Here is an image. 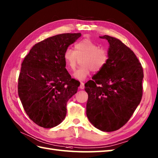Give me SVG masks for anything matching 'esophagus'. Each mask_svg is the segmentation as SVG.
Listing matches in <instances>:
<instances>
[{
  "mask_svg": "<svg viewBox=\"0 0 158 158\" xmlns=\"http://www.w3.org/2000/svg\"><path fill=\"white\" fill-rule=\"evenodd\" d=\"M80 89H84V88H85V85H84V83L83 82H81V83H80Z\"/></svg>",
  "mask_w": 158,
  "mask_h": 158,
  "instance_id": "obj_1",
  "label": "esophagus"
}]
</instances>
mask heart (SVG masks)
<instances>
[{
    "instance_id": "obj_1",
    "label": "heart",
    "mask_w": 158,
    "mask_h": 158,
    "mask_svg": "<svg viewBox=\"0 0 158 158\" xmlns=\"http://www.w3.org/2000/svg\"><path fill=\"white\" fill-rule=\"evenodd\" d=\"M64 59L66 68L70 71H74L79 60H82L81 66L73 74L75 79L83 81L88 77L91 70L99 72L108 62L109 53L104 48L85 39L76 43L75 51L68 48L64 53Z\"/></svg>"
}]
</instances>
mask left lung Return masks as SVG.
<instances>
[{
	"instance_id": "left-lung-1",
	"label": "left lung",
	"mask_w": 158,
	"mask_h": 158,
	"mask_svg": "<svg viewBox=\"0 0 158 158\" xmlns=\"http://www.w3.org/2000/svg\"><path fill=\"white\" fill-rule=\"evenodd\" d=\"M100 38L109 43V60L85 84L86 115L96 128L113 132L128 122L141 101L143 70L135 53L120 40L108 35Z\"/></svg>"
}]
</instances>
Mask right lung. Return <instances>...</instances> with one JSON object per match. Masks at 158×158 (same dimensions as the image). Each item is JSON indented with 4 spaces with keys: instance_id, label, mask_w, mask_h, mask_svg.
Listing matches in <instances>:
<instances>
[{
    "instance_id": "right-lung-1",
    "label": "right lung",
    "mask_w": 158,
    "mask_h": 158,
    "mask_svg": "<svg viewBox=\"0 0 158 158\" xmlns=\"http://www.w3.org/2000/svg\"><path fill=\"white\" fill-rule=\"evenodd\" d=\"M81 33L55 35L36 43L22 64L18 95L26 114L38 126L51 128L66 115V103L79 82L66 69L64 53Z\"/></svg>"
}]
</instances>
